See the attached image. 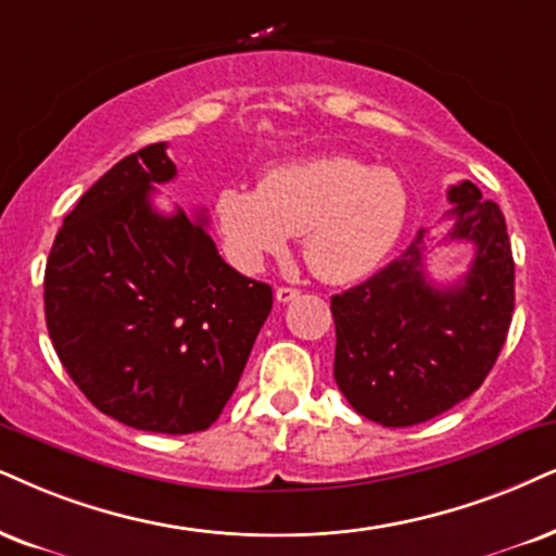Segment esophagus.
<instances>
[{
  "instance_id": "1",
  "label": "esophagus",
  "mask_w": 556,
  "mask_h": 556,
  "mask_svg": "<svg viewBox=\"0 0 556 556\" xmlns=\"http://www.w3.org/2000/svg\"><path fill=\"white\" fill-rule=\"evenodd\" d=\"M274 298H277V302H292V300H298L300 298V290H294V287H279L277 292H274Z\"/></svg>"
}]
</instances>
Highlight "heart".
<instances>
[{
  "instance_id": "obj_1",
  "label": "heart",
  "mask_w": 556,
  "mask_h": 556,
  "mask_svg": "<svg viewBox=\"0 0 556 556\" xmlns=\"http://www.w3.org/2000/svg\"><path fill=\"white\" fill-rule=\"evenodd\" d=\"M215 213L228 256L241 269H258L282 254L290 236L302 233L311 269L343 285L367 277L395 249L407 192L390 168L315 156L274 168L262 187H226Z\"/></svg>"
}]
</instances>
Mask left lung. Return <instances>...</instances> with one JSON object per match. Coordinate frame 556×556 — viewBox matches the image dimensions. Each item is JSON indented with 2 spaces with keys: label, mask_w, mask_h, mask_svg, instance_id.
Returning <instances> with one entry per match:
<instances>
[{
  "label": "left lung",
  "mask_w": 556,
  "mask_h": 556,
  "mask_svg": "<svg viewBox=\"0 0 556 556\" xmlns=\"http://www.w3.org/2000/svg\"><path fill=\"white\" fill-rule=\"evenodd\" d=\"M452 230L475 258L454 287L426 277V230L367 282L330 298L333 377L364 418L388 428L424 424L484 382L508 336L516 264L505 217L472 181L448 187Z\"/></svg>",
  "instance_id": "obj_1"
}]
</instances>
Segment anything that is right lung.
Wrapping results in <instances>:
<instances>
[{"mask_svg": "<svg viewBox=\"0 0 556 556\" xmlns=\"http://www.w3.org/2000/svg\"><path fill=\"white\" fill-rule=\"evenodd\" d=\"M166 143L130 153L63 217L46 264V326L91 405L153 433L205 431L243 375L271 287L223 262L207 217L161 215Z\"/></svg>", "mask_w": 556, "mask_h": 556, "instance_id": "add662e5", "label": "right lung"}]
</instances>
